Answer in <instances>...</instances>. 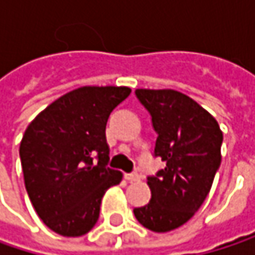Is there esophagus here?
<instances>
[{
	"mask_svg": "<svg viewBox=\"0 0 255 255\" xmlns=\"http://www.w3.org/2000/svg\"><path fill=\"white\" fill-rule=\"evenodd\" d=\"M124 177H126V180H127V181L132 183V181H137V180L140 178V176H138L137 173H129V174H126Z\"/></svg>",
	"mask_w": 255,
	"mask_h": 255,
	"instance_id": "34e87169",
	"label": "esophagus"
}]
</instances>
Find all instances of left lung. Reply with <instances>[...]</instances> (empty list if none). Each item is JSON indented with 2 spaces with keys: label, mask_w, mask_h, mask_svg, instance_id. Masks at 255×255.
Segmentation results:
<instances>
[{
  "label": "left lung",
  "mask_w": 255,
  "mask_h": 255,
  "mask_svg": "<svg viewBox=\"0 0 255 255\" xmlns=\"http://www.w3.org/2000/svg\"><path fill=\"white\" fill-rule=\"evenodd\" d=\"M158 132L155 156L167 162L147 177L152 198L134 208L141 226L164 233L190 220L204 204L222 162L223 132L216 118L189 96L164 90H135Z\"/></svg>",
  "instance_id": "obj_1"
}]
</instances>
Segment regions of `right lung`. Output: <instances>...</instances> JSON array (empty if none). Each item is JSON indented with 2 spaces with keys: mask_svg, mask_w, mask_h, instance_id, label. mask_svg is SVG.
I'll return each mask as SVG.
<instances>
[{
  "mask_svg": "<svg viewBox=\"0 0 255 255\" xmlns=\"http://www.w3.org/2000/svg\"><path fill=\"white\" fill-rule=\"evenodd\" d=\"M129 93L128 87H79L26 128L19 149L26 192L53 232L72 238L88 233L99 220L105 192L123 180L121 171L106 167L105 131L111 112Z\"/></svg>",
  "mask_w": 255,
  "mask_h": 255,
  "instance_id": "obj_1",
  "label": "right lung"
}]
</instances>
